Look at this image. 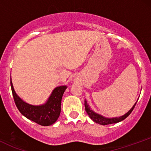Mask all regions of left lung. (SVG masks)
Returning a JSON list of instances; mask_svg holds the SVG:
<instances>
[{
  "mask_svg": "<svg viewBox=\"0 0 151 151\" xmlns=\"http://www.w3.org/2000/svg\"><path fill=\"white\" fill-rule=\"evenodd\" d=\"M136 104V103L133 105V106L131 108V110H130L128 113H126L125 115L122 116H120L119 118H113V119H107V118L103 117L102 116H100L97 114L94 113L93 111H91V109H90V107L89 106V105L87 104L86 101H84L85 110H86V113H87L88 115H89V116L90 117V119H92V120L94 121V122H96V124H101V125H103V126L109 125V124H116V123L120 122V121L124 120L126 118H127L130 115V114H131V112H132V111L133 110V109H134Z\"/></svg>",
  "mask_w": 151,
  "mask_h": 151,
  "instance_id": "obj_1",
  "label": "left lung"
}]
</instances>
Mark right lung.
Returning a JSON list of instances; mask_svg holds the SVG:
<instances>
[{
    "label": "right lung",
    "mask_w": 151,
    "mask_h": 151,
    "mask_svg": "<svg viewBox=\"0 0 151 151\" xmlns=\"http://www.w3.org/2000/svg\"><path fill=\"white\" fill-rule=\"evenodd\" d=\"M10 85L15 105L24 116L44 126L52 125L58 120L61 111L62 98L67 86H61L55 88L45 104L32 106L24 102L16 94L11 81Z\"/></svg>",
    "instance_id": "1"
}]
</instances>
